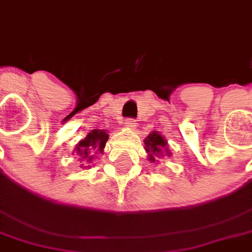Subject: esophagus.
Listing matches in <instances>:
<instances>
[{"instance_id":"obj_1","label":"esophagus","mask_w":252,"mask_h":252,"mask_svg":"<svg viewBox=\"0 0 252 252\" xmlns=\"http://www.w3.org/2000/svg\"><path fill=\"white\" fill-rule=\"evenodd\" d=\"M124 124H126V128H129V129H135V128H136L137 123L133 120V119H126Z\"/></svg>"}]
</instances>
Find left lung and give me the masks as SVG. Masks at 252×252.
Returning <instances> with one entry per match:
<instances>
[{"instance_id":"8db88e82","label":"left lung","mask_w":252,"mask_h":252,"mask_svg":"<svg viewBox=\"0 0 252 252\" xmlns=\"http://www.w3.org/2000/svg\"><path fill=\"white\" fill-rule=\"evenodd\" d=\"M144 144H146V151L148 153V159L151 162H155V157H163L164 153L170 157L169 151H166L167 142L162 135H159V132H151L147 139H144Z\"/></svg>"}]
</instances>
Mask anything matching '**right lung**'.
<instances>
[{
	"mask_svg": "<svg viewBox=\"0 0 252 252\" xmlns=\"http://www.w3.org/2000/svg\"><path fill=\"white\" fill-rule=\"evenodd\" d=\"M108 139H109V135L105 131L93 129L92 132H89L88 136L78 143L77 147H75V151H77V154H79V155H82V158L88 159V162L90 163L92 159L94 158L93 155H90V154L93 153V151L102 153V151H104L105 144L108 142Z\"/></svg>",
	"mask_w": 252,
	"mask_h": 252,
	"instance_id": "add662e5",
	"label": "right lung"
}]
</instances>
